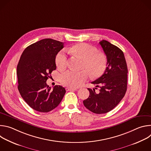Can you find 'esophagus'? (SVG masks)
I'll return each instance as SVG.
<instances>
[{
	"label": "esophagus",
	"instance_id": "1",
	"mask_svg": "<svg viewBox=\"0 0 151 151\" xmlns=\"http://www.w3.org/2000/svg\"><path fill=\"white\" fill-rule=\"evenodd\" d=\"M66 90L67 91H76V88H69V87H67L66 88Z\"/></svg>",
	"mask_w": 151,
	"mask_h": 151
}]
</instances>
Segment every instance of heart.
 Here are the masks:
<instances>
[{"mask_svg": "<svg viewBox=\"0 0 151 151\" xmlns=\"http://www.w3.org/2000/svg\"><path fill=\"white\" fill-rule=\"evenodd\" d=\"M69 53L73 54L83 60L82 69L80 72L72 70L63 73L60 76V81L63 85L71 88H76L87 80L88 74L92 78L101 76L105 72L107 60L106 55L98 52L96 48L85 43L78 44L68 49ZM57 68L64 69L68 63V58L66 52L60 51L55 58Z\"/></svg>", "mask_w": 151, "mask_h": 151, "instance_id": "1", "label": "heart"}]
</instances>
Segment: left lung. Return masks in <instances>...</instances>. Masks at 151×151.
Segmentation results:
<instances>
[{
	"label": "left lung",
	"instance_id": "1",
	"mask_svg": "<svg viewBox=\"0 0 151 151\" xmlns=\"http://www.w3.org/2000/svg\"><path fill=\"white\" fill-rule=\"evenodd\" d=\"M99 44L107 57V68L102 76L91 82L100 87L99 93L94 88H88L90 96L83 101L86 108L97 114L112 111L121 101L127 91L128 73L122 50L105 40Z\"/></svg>",
	"mask_w": 151,
	"mask_h": 151
}]
</instances>
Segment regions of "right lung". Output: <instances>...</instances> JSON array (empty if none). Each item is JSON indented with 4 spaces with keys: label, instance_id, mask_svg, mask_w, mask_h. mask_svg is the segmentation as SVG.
<instances>
[{
    "label": "right lung",
    "instance_id": "add662e5",
    "mask_svg": "<svg viewBox=\"0 0 151 151\" xmlns=\"http://www.w3.org/2000/svg\"><path fill=\"white\" fill-rule=\"evenodd\" d=\"M63 43L44 39L27 47L21 55L17 69L18 91L28 105L40 112H48L58 106L66 90L61 85L52 89L47 84L56 69L55 57Z\"/></svg>",
    "mask_w": 151,
    "mask_h": 151
}]
</instances>
